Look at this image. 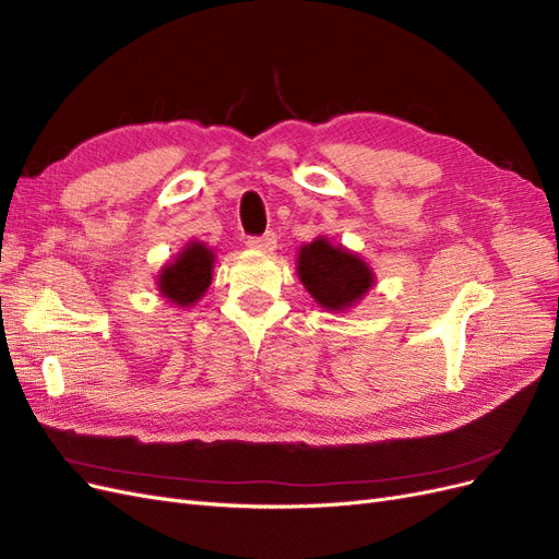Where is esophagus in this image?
Returning a JSON list of instances; mask_svg holds the SVG:
<instances>
[{
	"instance_id": "1",
	"label": "esophagus",
	"mask_w": 559,
	"mask_h": 559,
	"mask_svg": "<svg viewBox=\"0 0 559 559\" xmlns=\"http://www.w3.org/2000/svg\"><path fill=\"white\" fill-rule=\"evenodd\" d=\"M247 245L251 249H259V251H273L277 245V235L273 230H265L263 235H251Z\"/></svg>"
}]
</instances>
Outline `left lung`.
<instances>
[{"label":"left lung","instance_id":"left-lung-1","mask_svg":"<svg viewBox=\"0 0 559 559\" xmlns=\"http://www.w3.org/2000/svg\"><path fill=\"white\" fill-rule=\"evenodd\" d=\"M298 277L312 298L326 310H345L357 302L370 286V267L354 253L314 240L298 253Z\"/></svg>","mask_w":559,"mask_h":559}]
</instances>
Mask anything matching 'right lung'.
I'll return each mask as SVG.
<instances>
[{
  "label": "right lung",
  "mask_w": 559,
  "mask_h": 559,
  "mask_svg": "<svg viewBox=\"0 0 559 559\" xmlns=\"http://www.w3.org/2000/svg\"><path fill=\"white\" fill-rule=\"evenodd\" d=\"M212 263L214 253L200 242L186 247L173 265L163 270L158 277V289L165 298H170L177 306H189L207 292L212 282Z\"/></svg>",
  "instance_id": "1"
}]
</instances>
